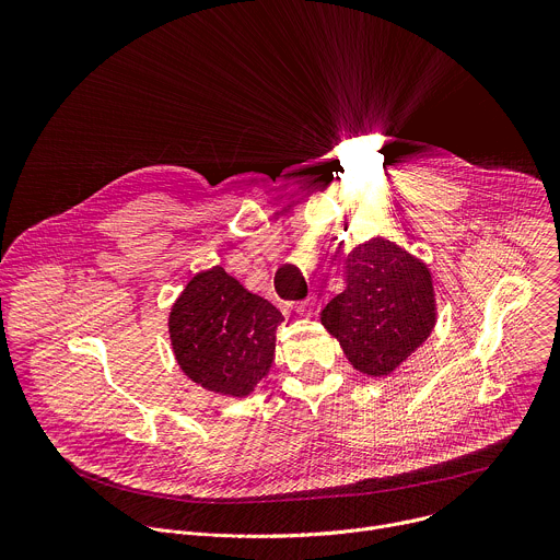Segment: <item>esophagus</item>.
I'll use <instances>...</instances> for the list:
<instances>
[{"instance_id":"obj_1","label":"esophagus","mask_w":560,"mask_h":560,"mask_svg":"<svg viewBox=\"0 0 560 560\" xmlns=\"http://www.w3.org/2000/svg\"><path fill=\"white\" fill-rule=\"evenodd\" d=\"M318 310H322V305H318V299H316V296H310V299H305V301H301V303L296 305V312H299L301 316H314Z\"/></svg>"}]
</instances>
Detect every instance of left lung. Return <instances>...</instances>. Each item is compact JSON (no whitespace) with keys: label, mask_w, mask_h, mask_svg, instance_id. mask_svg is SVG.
<instances>
[{"label":"left lung","mask_w":560,"mask_h":560,"mask_svg":"<svg viewBox=\"0 0 560 560\" xmlns=\"http://www.w3.org/2000/svg\"><path fill=\"white\" fill-rule=\"evenodd\" d=\"M322 324L359 372L392 374L434 330L430 268L389 238H370L346 257V290L324 307Z\"/></svg>","instance_id":"left-lung-1"}]
</instances>
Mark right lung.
I'll return each mask as SVG.
<instances>
[{"mask_svg":"<svg viewBox=\"0 0 560 560\" xmlns=\"http://www.w3.org/2000/svg\"><path fill=\"white\" fill-rule=\"evenodd\" d=\"M281 312L253 294L221 266L195 275L168 318L179 368L197 385L248 396L275 361Z\"/></svg>","mask_w":560,"mask_h":560,"instance_id":"obj_1","label":"right lung"}]
</instances>
